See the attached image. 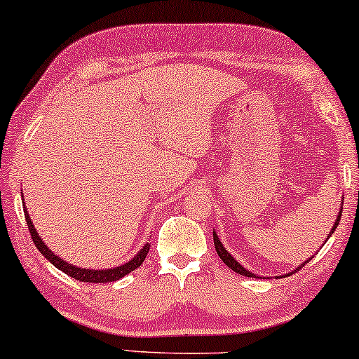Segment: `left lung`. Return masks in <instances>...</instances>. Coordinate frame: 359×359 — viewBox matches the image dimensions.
Returning <instances> with one entry per match:
<instances>
[{
    "label": "left lung",
    "instance_id": "obj_1",
    "mask_svg": "<svg viewBox=\"0 0 359 359\" xmlns=\"http://www.w3.org/2000/svg\"><path fill=\"white\" fill-rule=\"evenodd\" d=\"M341 213H343V207L339 208V212H338V215H337V220H334V224H333V226H331V230H330V233H328V238L331 237V235H333V232L334 230H337V226H338V224H339V220H341ZM326 238V240H328ZM213 243H215V250H217V253H219V257L222 258V262L225 263L226 266H229V269H232L233 271H237V273H240V275H243V276H250V278H262V276H258V275H255V273H252V271H248L247 269H245V266H242L240 265V263L235 260V258L230 255L229 253V250H225V247H224V243L220 242V238H219V235H217V232L215 230H213ZM313 257H310L308 258V260H305L302 263V265H298L297 269H294L293 271H290V273H287V275H280L281 278H285V276H288V275H292V273H294V271L297 270H300L303 265H305V263H308L311 260Z\"/></svg>",
    "mask_w": 359,
    "mask_h": 359
}]
</instances>
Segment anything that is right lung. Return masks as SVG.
I'll return each mask as SVG.
<instances>
[{
    "instance_id": "1",
    "label": "right lung",
    "mask_w": 359,
    "mask_h": 359,
    "mask_svg": "<svg viewBox=\"0 0 359 359\" xmlns=\"http://www.w3.org/2000/svg\"><path fill=\"white\" fill-rule=\"evenodd\" d=\"M22 210H25V219H26V224H28L31 238H33L36 248L41 252V255L46 258V260L51 262L56 269L65 271V273L69 275L71 278L79 280V281H89V283H109V281L119 280V278H122V276L129 275L130 271H134L135 269H139V266L142 265V262L146 260V257L149 253V247H151L149 243H144V247L140 248V250L135 253V255L130 258L129 262L122 263V265H119V266H114V269H97V270L81 269V266H76V265H72V263H67L66 260H62L61 257L56 255V253L51 252V248H49L48 245L43 242V238H41L39 233L36 232V229H34L33 222H31V217H29L28 210H26V207H22Z\"/></svg>"
}]
</instances>
